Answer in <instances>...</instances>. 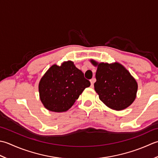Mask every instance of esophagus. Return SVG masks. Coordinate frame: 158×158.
Returning a JSON list of instances; mask_svg holds the SVG:
<instances>
[{"instance_id": "1", "label": "esophagus", "mask_w": 158, "mask_h": 158, "mask_svg": "<svg viewBox=\"0 0 158 158\" xmlns=\"http://www.w3.org/2000/svg\"><path fill=\"white\" fill-rule=\"evenodd\" d=\"M95 78H92L91 80V87H93V86H94V82H95Z\"/></svg>"}]
</instances>
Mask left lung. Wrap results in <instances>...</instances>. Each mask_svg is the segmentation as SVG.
Masks as SVG:
<instances>
[{"instance_id": "1", "label": "left lung", "mask_w": 158, "mask_h": 158, "mask_svg": "<svg viewBox=\"0 0 158 158\" xmlns=\"http://www.w3.org/2000/svg\"><path fill=\"white\" fill-rule=\"evenodd\" d=\"M90 62L98 67L94 87L106 106L122 110L132 104L136 98L138 83L123 65L118 62L98 63L93 59Z\"/></svg>"}]
</instances>
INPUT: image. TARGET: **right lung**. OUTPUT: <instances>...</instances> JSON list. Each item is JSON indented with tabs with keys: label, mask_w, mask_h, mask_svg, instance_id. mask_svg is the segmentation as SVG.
<instances>
[{
	"label": "right lung",
	"mask_w": 158,
	"mask_h": 158,
	"mask_svg": "<svg viewBox=\"0 0 158 158\" xmlns=\"http://www.w3.org/2000/svg\"><path fill=\"white\" fill-rule=\"evenodd\" d=\"M90 85L73 61H65L60 66L56 64L51 66L41 77L39 83L40 98L47 110L66 112Z\"/></svg>",
	"instance_id": "right-lung-1"
}]
</instances>
